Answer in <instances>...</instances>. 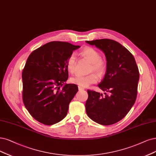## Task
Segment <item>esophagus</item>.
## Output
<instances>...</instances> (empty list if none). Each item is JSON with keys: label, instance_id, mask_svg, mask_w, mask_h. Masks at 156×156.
<instances>
[{"label": "esophagus", "instance_id": "34e87169", "mask_svg": "<svg viewBox=\"0 0 156 156\" xmlns=\"http://www.w3.org/2000/svg\"><path fill=\"white\" fill-rule=\"evenodd\" d=\"M85 89L82 87H80V86H78V90L79 91H81V90H83Z\"/></svg>", "mask_w": 156, "mask_h": 156}]
</instances>
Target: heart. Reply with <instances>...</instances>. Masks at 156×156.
Here are the masks:
<instances>
[{"label": "heart", "mask_w": 156, "mask_h": 156, "mask_svg": "<svg viewBox=\"0 0 156 156\" xmlns=\"http://www.w3.org/2000/svg\"><path fill=\"white\" fill-rule=\"evenodd\" d=\"M82 55L92 63L90 71H95L99 74H102L105 72L106 63L104 60L101 58V55L97 50L92 48H85L82 51ZM75 63H76V58L73 54L69 57L66 63L67 68L69 72L73 73L74 71ZM98 76L95 73L85 76L81 74H75L70 79L72 83L76 84L82 87H86L90 84L95 83L98 82Z\"/></svg>", "instance_id": "heart-1"}]
</instances>
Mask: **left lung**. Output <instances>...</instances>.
Masks as SVG:
<instances>
[{
    "label": "left lung",
    "instance_id": "8db88e82",
    "mask_svg": "<svg viewBox=\"0 0 156 156\" xmlns=\"http://www.w3.org/2000/svg\"><path fill=\"white\" fill-rule=\"evenodd\" d=\"M104 53L107 60L105 76L98 87L109 94L87 90L85 103L87 116L94 122L110 125L122 119L136 100L140 73L134 57L119 42L111 39L86 41Z\"/></svg>",
    "mask_w": 156,
    "mask_h": 156
}]
</instances>
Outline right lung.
<instances>
[{
	"label": "right lung",
	"mask_w": 156,
	"mask_h": 156,
	"mask_svg": "<svg viewBox=\"0 0 156 156\" xmlns=\"http://www.w3.org/2000/svg\"><path fill=\"white\" fill-rule=\"evenodd\" d=\"M80 48L64 42H51L33 51L22 71V99L28 112L46 125L60 122L78 90L65 83L69 76L67 60Z\"/></svg>",
	"instance_id": "obj_1"
}]
</instances>
